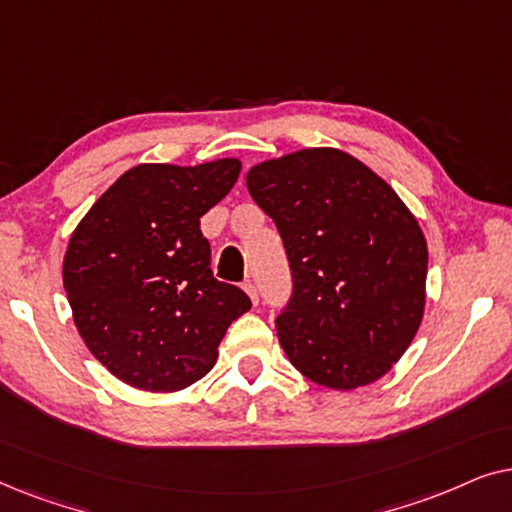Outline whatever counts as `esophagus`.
Returning a JSON list of instances; mask_svg holds the SVG:
<instances>
[{
  "label": "esophagus",
  "instance_id": "34e87169",
  "mask_svg": "<svg viewBox=\"0 0 512 512\" xmlns=\"http://www.w3.org/2000/svg\"><path fill=\"white\" fill-rule=\"evenodd\" d=\"M244 291H247V293H249L251 303H254V305H258V289H256V284H251V282H247V284H244Z\"/></svg>",
  "mask_w": 512,
  "mask_h": 512
}]
</instances>
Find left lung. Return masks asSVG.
<instances>
[{
	"mask_svg": "<svg viewBox=\"0 0 512 512\" xmlns=\"http://www.w3.org/2000/svg\"><path fill=\"white\" fill-rule=\"evenodd\" d=\"M275 221L293 293L277 338L307 380L349 391L380 380L424 317L429 251L387 181L340 149H303L249 170Z\"/></svg>",
	"mask_w": 512,
	"mask_h": 512,
	"instance_id": "1",
	"label": "left lung"
}]
</instances>
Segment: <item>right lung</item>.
<instances>
[{"instance_id": "add662e5", "label": "right lung", "mask_w": 512, "mask_h": 512, "mask_svg": "<svg viewBox=\"0 0 512 512\" xmlns=\"http://www.w3.org/2000/svg\"><path fill=\"white\" fill-rule=\"evenodd\" d=\"M240 170L237 158L137 165L69 237L62 282L74 324L95 359L130 387H191L251 307L247 293L212 275L200 230V216L226 198Z\"/></svg>"}]
</instances>
